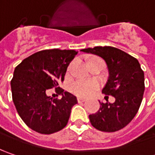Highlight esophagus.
<instances>
[{"mask_svg": "<svg viewBox=\"0 0 155 155\" xmlns=\"http://www.w3.org/2000/svg\"><path fill=\"white\" fill-rule=\"evenodd\" d=\"M78 103H84V102H85V99L78 97Z\"/></svg>", "mask_w": 155, "mask_h": 155, "instance_id": "34e87169", "label": "esophagus"}]
</instances>
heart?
<instances>
[{"label": "heart", "mask_w": 155, "mask_h": 155, "mask_svg": "<svg viewBox=\"0 0 155 155\" xmlns=\"http://www.w3.org/2000/svg\"><path fill=\"white\" fill-rule=\"evenodd\" d=\"M98 83L96 81L78 80L71 84V90L75 95L78 97H88L91 95L94 91H96L98 89Z\"/></svg>", "instance_id": "b5f03b06"}]
</instances>
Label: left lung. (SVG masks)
<instances>
[{"instance_id": "1", "label": "left lung", "mask_w": 155, "mask_h": 155, "mask_svg": "<svg viewBox=\"0 0 155 155\" xmlns=\"http://www.w3.org/2000/svg\"><path fill=\"white\" fill-rule=\"evenodd\" d=\"M81 51L98 55L105 60L110 77L103 93L116 98L113 104L109 101L104 104L99 102L98 111L89 116L91 123L100 131H118L133 120L143 98L144 72L140 63L134 57L112 46H96Z\"/></svg>"}]
</instances>
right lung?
I'll return each mask as SVG.
<instances>
[{
    "instance_id": "1",
    "label": "right lung",
    "mask_w": 155,
    "mask_h": 155,
    "mask_svg": "<svg viewBox=\"0 0 155 155\" xmlns=\"http://www.w3.org/2000/svg\"><path fill=\"white\" fill-rule=\"evenodd\" d=\"M77 54L74 50H43L15 67L11 80L13 102L19 116L31 129L50 134L67 125L71 108L78 101L58 84L64 81L69 64ZM53 87L62 96L61 99L47 96L49 89Z\"/></svg>"
}]
</instances>
